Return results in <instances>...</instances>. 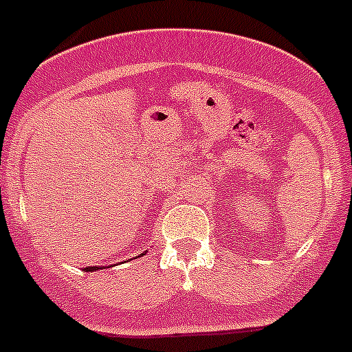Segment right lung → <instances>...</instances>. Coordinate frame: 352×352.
I'll return each instance as SVG.
<instances>
[{"mask_svg": "<svg viewBox=\"0 0 352 352\" xmlns=\"http://www.w3.org/2000/svg\"><path fill=\"white\" fill-rule=\"evenodd\" d=\"M93 270H98L96 266H91V268H86V272H93Z\"/></svg>", "mask_w": 352, "mask_h": 352, "instance_id": "1", "label": "right lung"}]
</instances>
